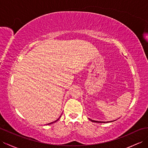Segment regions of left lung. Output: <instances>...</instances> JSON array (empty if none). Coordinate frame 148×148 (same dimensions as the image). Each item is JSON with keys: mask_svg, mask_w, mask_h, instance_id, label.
Here are the masks:
<instances>
[{"mask_svg": "<svg viewBox=\"0 0 148 148\" xmlns=\"http://www.w3.org/2000/svg\"><path fill=\"white\" fill-rule=\"evenodd\" d=\"M90 121H92V122H97V123H106V122H104V121H94V120H92V119H89ZM108 122H109V121H108Z\"/></svg>", "mask_w": 148, "mask_h": 148, "instance_id": "1", "label": "left lung"}]
</instances>
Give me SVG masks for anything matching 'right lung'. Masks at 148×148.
<instances>
[{
    "instance_id": "1",
    "label": "right lung",
    "mask_w": 148,
    "mask_h": 148,
    "mask_svg": "<svg viewBox=\"0 0 148 148\" xmlns=\"http://www.w3.org/2000/svg\"><path fill=\"white\" fill-rule=\"evenodd\" d=\"M60 117H61V116H60ZM59 118L58 119H56V121H53V122H51V123H48V124H47V125H50V124H52V123H55V122H56V121H57L58 120V119H59Z\"/></svg>"
}]
</instances>
